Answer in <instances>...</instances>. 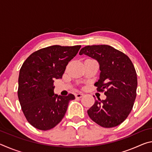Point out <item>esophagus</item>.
Masks as SVG:
<instances>
[{
	"instance_id": "esophagus-1",
	"label": "esophagus",
	"mask_w": 152,
	"mask_h": 152,
	"mask_svg": "<svg viewBox=\"0 0 152 152\" xmlns=\"http://www.w3.org/2000/svg\"><path fill=\"white\" fill-rule=\"evenodd\" d=\"M83 95L84 94L82 93H77V94H75V96H76V98H79V99H80V98L83 96Z\"/></svg>"
}]
</instances>
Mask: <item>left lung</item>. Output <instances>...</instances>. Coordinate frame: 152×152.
Listing matches in <instances>:
<instances>
[{"label":"left lung","mask_w":152,"mask_h":152,"mask_svg":"<svg viewBox=\"0 0 152 152\" xmlns=\"http://www.w3.org/2000/svg\"><path fill=\"white\" fill-rule=\"evenodd\" d=\"M80 55L85 54L99 64V80L94 84L103 92L105 100L98 99L87 110L90 118L98 125L110 128L120 125L132 111L136 98L137 78L129 58L107 45H88Z\"/></svg>","instance_id":"left-lung-1"}]
</instances>
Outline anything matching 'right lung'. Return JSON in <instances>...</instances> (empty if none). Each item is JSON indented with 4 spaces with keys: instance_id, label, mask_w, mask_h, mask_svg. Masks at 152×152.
<instances>
[{
    "instance_id": "add662e5",
    "label": "right lung",
    "mask_w": 152,
    "mask_h": 152,
    "mask_svg": "<svg viewBox=\"0 0 152 152\" xmlns=\"http://www.w3.org/2000/svg\"><path fill=\"white\" fill-rule=\"evenodd\" d=\"M81 45H52L31 53L23 64L19 76L18 98L27 121L36 129L56 127L66 114L74 94L53 93V82L62 78L66 66Z\"/></svg>"
}]
</instances>
